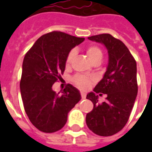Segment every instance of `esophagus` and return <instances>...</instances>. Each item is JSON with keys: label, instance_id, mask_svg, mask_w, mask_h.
<instances>
[{"label": "esophagus", "instance_id": "34e87169", "mask_svg": "<svg viewBox=\"0 0 152 152\" xmlns=\"http://www.w3.org/2000/svg\"><path fill=\"white\" fill-rule=\"evenodd\" d=\"M80 95H81V98H82L83 99H85L86 98V93H83L81 92L80 93Z\"/></svg>", "mask_w": 152, "mask_h": 152}]
</instances>
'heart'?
<instances>
[{
    "label": "heart",
    "instance_id": "b5f03b06",
    "mask_svg": "<svg viewBox=\"0 0 152 152\" xmlns=\"http://www.w3.org/2000/svg\"><path fill=\"white\" fill-rule=\"evenodd\" d=\"M86 52L87 56L89 58V59L90 60V62L92 63H94V62H97V61H102V52L98 46L91 45V46L88 47L86 49ZM75 55H76V51L75 50L70 51V53H68L66 59V66H69L70 64L72 63ZM73 80H74V82H75L76 86L82 89H88L90 86V84H91V80L85 76H81V75H77V76L74 77Z\"/></svg>",
    "mask_w": 152,
    "mask_h": 152
}]
</instances>
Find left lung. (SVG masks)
<instances>
[{
	"instance_id": "left-lung-1",
	"label": "left lung",
	"mask_w": 152,
	"mask_h": 152,
	"mask_svg": "<svg viewBox=\"0 0 152 152\" xmlns=\"http://www.w3.org/2000/svg\"><path fill=\"white\" fill-rule=\"evenodd\" d=\"M92 41L102 44L108 53V64L102 79L89 93L86 99L94 108L86 115V124L99 136H112L127 123L137 94V63L121 40L110 34L89 37ZM107 94L106 102H98V96Z\"/></svg>"
}]
</instances>
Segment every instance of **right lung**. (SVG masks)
Instances as JSON below:
<instances>
[{
    "label": "right lung",
    "mask_w": 152,
    "mask_h": 152,
    "mask_svg": "<svg viewBox=\"0 0 152 152\" xmlns=\"http://www.w3.org/2000/svg\"><path fill=\"white\" fill-rule=\"evenodd\" d=\"M84 40L52 31L40 37L25 55L20 81L22 100L31 124L41 132L61 129L68 112L81 99L79 90L70 84L62 95L57 94L52 86L61 78L71 50Z\"/></svg>",
    "instance_id": "obj_1"
}]
</instances>
